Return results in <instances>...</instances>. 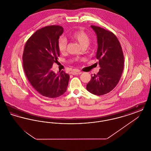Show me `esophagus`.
Segmentation results:
<instances>
[{
	"label": "esophagus",
	"mask_w": 151,
	"mask_h": 151,
	"mask_svg": "<svg viewBox=\"0 0 151 151\" xmlns=\"http://www.w3.org/2000/svg\"><path fill=\"white\" fill-rule=\"evenodd\" d=\"M82 72L81 71H80L79 70H74L72 72V75H79V74H81Z\"/></svg>",
	"instance_id": "34e87169"
}]
</instances>
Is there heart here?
<instances>
[{
  "mask_svg": "<svg viewBox=\"0 0 151 151\" xmlns=\"http://www.w3.org/2000/svg\"><path fill=\"white\" fill-rule=\"evenodd\" d=\"M69 37L77 41L82 47H86L90 42V37L88 33L82 30L78 29L69 35ZM67 41L64 37H61L58 41V49L60 52L63 53L66 50Z\"/></svg>",
  "mask_w": 151,
  "mask_h": 151,
  "instance_id": "heart-1",
  "label": "heart"
}]
</instances>
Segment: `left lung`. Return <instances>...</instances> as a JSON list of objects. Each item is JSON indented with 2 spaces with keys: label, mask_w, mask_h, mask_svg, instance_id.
<instances>
[{
  "label": "left lung",
  "mask_w": 151,
  "mask_h": 151,
  "mask_svg": "<svg viewBox=\"0 0 151 151\" xmlns=\"http://www.w3.org/2000/svg\"><path fill=\"white\" fill-rule=\"evenodd\" d=\"M97 37L96 58L100 69L94 74L86 85V89L95 95H104L111 91L121 78L124 56L121 45L115 35L108 30L91 25Z\"/></svg>",
  "instance_id": "obj_1"
}]
</instances>
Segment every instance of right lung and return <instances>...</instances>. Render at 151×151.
Instances as JSON below:
<instances>
[{
    "mask_svg": "<svg viewBox=\"0 0 151 151\" xmlns=\"http://www.w3.org/2000/svg\"><path fill=\"white\" fill-rule=\"evenodd\" d=\"M63 32L59 25H49L37 30L25 43L23 68L29 83L43 96L56 98L65 93L70 79L62 71L57 74L51 70L59 57L58 41Z\"/></svg>",
    "mask_w": 151,
    "mask_h": 151,
    "instance_id": "right-lung-1",
    "label": "right lung"
}]
</instances>
